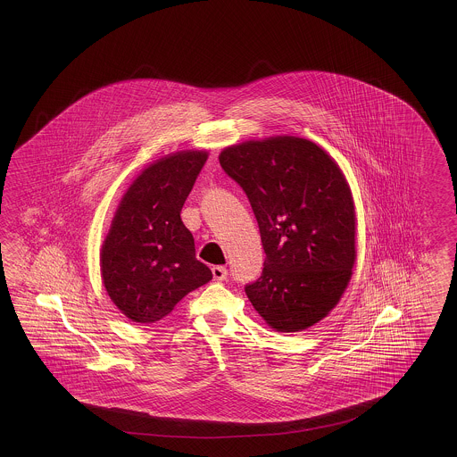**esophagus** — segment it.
<instances>
[{
	"label": "esophagus",
	"instance_id": "esophagus-1",
	"mask_svg": "<svg viewBox=\"0 0 457 457\" xmlns=\"http://www.w3.org/2000/svg\"><path fill=\"white\" fill-rule=\"evenodd\" d=\"M212 276H214V281H225L227 279L225 266H214L212 268Z\"/></svg>",
	"mask_w": 457,
	"mask_h": 457
}]
</instances>
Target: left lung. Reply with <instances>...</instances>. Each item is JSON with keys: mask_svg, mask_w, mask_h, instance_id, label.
<instances>
[{"mask_svg": "<svg viewBox=\"0 0 457 457\" xmlns=\"http://www.w3.org/2000/svg\"><path fill=\"white\" fill-rule=\"evenodd\" d=\"M225 173L242 186L266 258L245 287L272 330L297 333L323 320L356 262V211L338 163L307 138L276 136L225 146Z\"/></svg>", "mask_w": 457, "mask_h": 457, "instance_id": "1", "label": "left lung"}]
</instances>
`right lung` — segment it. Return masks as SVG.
I'll return each mask as SVG.
<instances>
[{"label":"right lung","mask_w":457,"mask_h":457,"mask_svg":"<svg viewBox=\"0 0 457 457\" xmlns=\"http://www.w3.org/2000/svg\"><path fill=\"white\" fill-rule=\"evenodd\" d=\"M207 156V150H181L156 160L119 201L99 266L109 299L132 321L162 320L212 279L179 215Z\"/></svg>","instance_id":"1"}]
</instances>
